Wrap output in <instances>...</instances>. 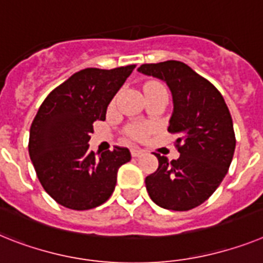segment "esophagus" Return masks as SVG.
Here are the masks:
<instances>
[{
    "label": "esophagus",
    "instance_id": "esophagus-1",
    "mask_svg": "<svg viewBox=\"0 0 263 263\" xmlns=\"http://www.w3.org/2000/svg\"><path fill=\"white\" fill-rule=\"evenodd\" d=\"M131 154H132V156H134V158H140V156L144 155L145 152L143 151V149L138 148V147H134V148L131 149Z\"/></svg>",
    "mask_w": 263,
    "mask_h": 263
}]
</instances>
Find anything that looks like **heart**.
Segmentation results:
<instances>
[{"mask_svg":"<svg viewBox=\"0 0 263 263\" xmlns=\"http://www.w3.org/2000/svg\"><path fill=\"white\" fill-rule=\"evenodd\" d=\"M152 84H160V83H149L147 85H152ZM149 131H151V127L147 124H142V123H135V124H131L127 127V134L131 138L134 139H144L145 136L148 135Z\"/></svg>","mask_w":263,"mask_h":263,"instance_id":"obj_1","label":"heart"}]
</instances>
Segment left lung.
<instances>
[{
    "label": "left lung",
    "mask_w": 263,
    "mask_h": 263,
    "mask_svg": "<svg viewBox=\"0 0 263 263\" xmlns=\"http://www.w3.org/2000/svg\"><path fill=\"white\" fill-rule=\"evenodd\" d=\"M138 70L168 85L174 100L168 132L179 136V159L170 162L154 152L159 167L145 178L149 198L167 210L195 209L219 187L233 160L237 140L230 111L219 90L182 61L143 64Z\"/></svg>",
    "instance_id": "obj_1"
}]
</instances>
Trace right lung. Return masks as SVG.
Instances as JSON below:
<instances>
[{"label": "right lung", "instance_id": "add662e5", "mask_svg": "<svg viewBox=\"0 0 263 263\" xmlns=\"http://www.w3.org/2000/svg\"><path fill=\"white\" fill-rule=\"evenodd\" d=\"M136 65L76 72L46 96L33 119L29 155L41 186L61 206L89 210L109 199L118 171L131 160L125 147L95 154L93 123L105 120L108 104Z\"/></svg>", "mask_w": 263, "mask_h": 263}]
</instances>
